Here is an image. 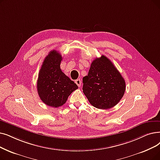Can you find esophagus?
<instances>
[{"instance_id":"esophagus-1","label":"esophagus","mask_w":160,"mask_h":160,"mask_svg":"<svg viewBox=\"0 0 160 160\" xmlns=\"http://www.w3.org/2000/svg\"><path fill=\"white\" fill-rule=\"evenodd\" d=\"M75 83L76 84V85H77L78 87H80L81 86V84H82V82L80 80V79H77L75 80Z\"/></svg>"}]
</instances>
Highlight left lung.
<instances>
[{
    "mask_svg": "<svg viewBox=\"0 0 160 160\" xmlns=\"http://www.w3.org/2000/svg\"><path fill=\"white\" fill-rule=\"evenodd\" d=\"M83 92L89 102L99 109L116 105L126 91L122 76L103 55L93 61L88 76L83 78Z\"/></svg>",
    "mask_w": 160,
    "mask_h": 160,
    "instance_id": "1",
    "label": "left lung"
}]
</instances>
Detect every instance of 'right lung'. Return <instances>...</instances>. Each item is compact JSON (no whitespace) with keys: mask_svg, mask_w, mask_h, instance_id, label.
Segmentation results:
<instances>
[{"mask_svg":"<svg viewBox=\"0 0 160 160\" xmlns=\"http://www.w3.org/2000/svg\"><path fill=\"white\" fill-rule=\"evenodd\" d=\"M61 55L58 51H51L42 65L37 80L40 99L53 108L64 105L68 96L78 89V86L61 70Z\"/></svg>","mask_w":160,"mask_h":160,"instance_id":"right-lung-1","label":"right lung"}]
</instances>
